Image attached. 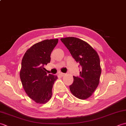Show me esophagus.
<instances>
[{"label":"esophagus","mask_w":126,"mask_h":126,"mask_svg":"<svg viewBox=\"0 0 126 126\" xmlns=\"http://www.w3.org/2000/svg\"><path fill=\"white\" fill-rule=\"evenodd\" d=\"M59 74H60V75L61 76H64L65 74V73H61V72H60V73H59Z\"/></svg>","instance_id":"obj_1"}]
</instances>
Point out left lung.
<instances>
[{
  "label": "left lung",
  "mask_w": 126,
  "mask_h": 126,
  "mask_svg": "<svg viewBox=\"0 0 126 126\" xmlns=\"http://www.w3.org/2000/svg\"><path fill=\"white\" fill-rule=\"evenodd\" d=\"M81 68L79 76H73L74 82L69 86L71 93L81 100L92 95L100 81V60L96 51L87 42L74 37L61 38Z\"/></svg>",
  "instance_id": "obj_1"
}]
</instances>
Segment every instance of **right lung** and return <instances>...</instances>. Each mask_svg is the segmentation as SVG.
<instances>
[{
	"label": "right lung",
	"mask_w": 126,
	"mask_h": 126,
	"mask_svg": "<svg viewBox=\"0 0 126 126\" xmlns=\"http://www.w3.org/2000/svg\"><path fill=\"white\" fill-rule=\"evenodd\" d=\"M58 39H45L32 45L23 56L20 78L26 93L36 102L44 104L52 96V89L57 76L46 73L44 65L50 62L51 53Z\"/></svg>",
	"instance_id": "1"
}]
</instances>
